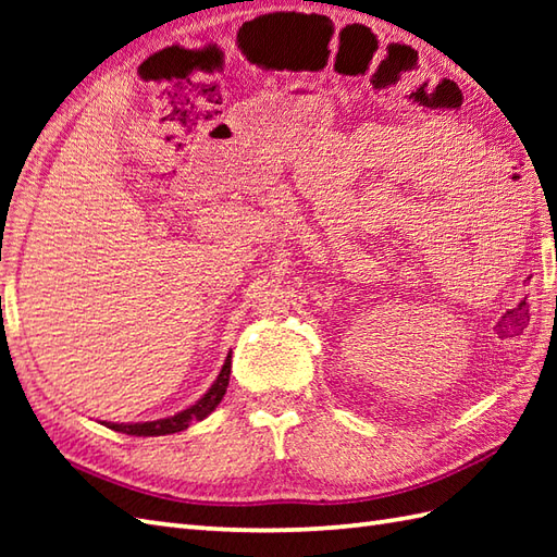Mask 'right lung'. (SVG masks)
Segmentation results:
<instances>
[{"mask_svg": "<svg viewBox=\"0 0 557 557\" xmlns=\"http://www.w3.org/2000/svg\"><path fill=\"white\" fill-rule=\"evenodd\" d=\"M230 371H232V351L224 359L222 371L218 375V381L210 385L208 393L200 397L196 405H191L188 409L174 413V417L160 419V421H146V423H112V421H100L108 425L112 431H120L126 435H168V433H180L184 429H188L191 421H203L210 411H215V407L222 401L224 393H227L230 385Z\"/></svg>", "mask_w": 557, "mask_h": 557, "instance_id": "obj_1", "label": "right lung"}]
</instances>
